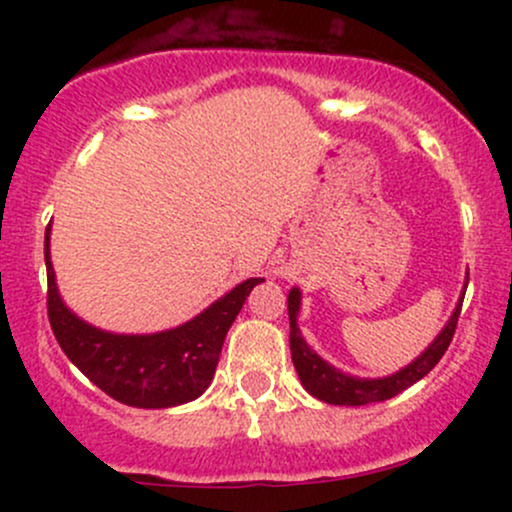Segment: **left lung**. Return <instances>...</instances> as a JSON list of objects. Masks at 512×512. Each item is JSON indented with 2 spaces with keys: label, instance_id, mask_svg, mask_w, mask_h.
Returning <instances> with one entry per match:
<instances>
[{
  "label": "left lung",
  "instance_id": "1",
  "mask_svg": "<svg viewBox=\"0 0 512 512\" xmlns=\"http://www.w3.org/2000/svg\"><path fill=\"white\" fill-rule=\"evenodd\" d=\"M467 279H464V289H467ZM462 298L457 301L455 310H452L450 320L445 322V327L440 334L433 339L431 344L421 351V356H416L409 366L399 368L397 373L385 375V378H358V375L342 373L339 368H334L332 363H327L325 358L317 356L315 349H310L305 344L301 330H298V310H301V289L289 291V322H291V358L293 366H296L298 378L305 390L310 395L327 404H339V407H363V404L373 402H385V399L399 395L407 387L419 383L424 375L431 373L436 368V363L443 358L445 351L452 342V334H455L457 317L462 310Z\"/></svg>",
  "mask_w": 512,
  "mask_h": 512
}]
</instances>
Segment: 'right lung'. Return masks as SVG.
Here are the masks:
<instances>
[{
    "label": "right lung",
    "mask_w": 512,
    "mask_h": 512,
    "mask_svg": "<svg viewBox=\"0 0 512 512\" xmlns=\"http://www.w3.org/2000/svg\"><path fill=\"white\" fill-rule=\"evenodd\" d=\"M48 317L69 361L105 395L127 407L168 409L192 402L214 380L223 339L245 298L264 279H248L185 325L154 334H115L88 325L62 301L45 231Z\"/></svg>",
    "instance_id": "1"
}]
</instances>
